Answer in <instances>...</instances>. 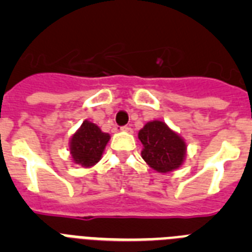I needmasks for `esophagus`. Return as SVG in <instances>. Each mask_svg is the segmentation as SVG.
Listing matches in <instances>:
<instances>
[{"instance_id": "34e87169", "label": "esophagus", "mask_w": 252, "mask_h": 252, "mask_svg": "<svg viewBox=\"0 0 252 252\" xmlns=\"http://www.w3.org/2000/svg\"><path fill=\"white\" fill-rule=\"evenodd\" d=\"M121 131H124V132H127V133H132V128L130 127V126H124V127H121Z\"/></svg>"}]
</instances>
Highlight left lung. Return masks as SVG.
<instances>
[{
    "label": "left lung",
    "mask_w": 252,
    "mask_h": 252,
    "mask_svg": "<svg viewBox=\"0 0 252 252\" xmlns=\"http://www.w3.org/2000/svg\"><path fill=\"white\" fill-rule=\"evenodd\" d=\"M141 158L151 169L165 174L179 169L187 157V142L165 122L154 120L139 131Z\"/></svg>",
    "instance_id": "1"
}]
</instances>
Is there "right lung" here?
<instances>
[{"label": "right lung", "instance_id": "obj_1", "mask_svg": "<svg viewBox=\"0 0 252 252\" xmlns=\"http://www.w3.org/2000/svg\"><path fill=\"white\" fill-rule=\"evenodd\" d=\"M110 139V133L103 132L97 125L88 120L83 121L69 140V153L73 161L86 169L95 165L102 159Z\"/></svg>", "mask_w": 252, "mask_h": 252}]
</instances>
